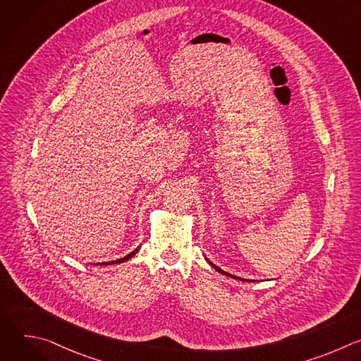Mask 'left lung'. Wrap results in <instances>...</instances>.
Returning a JSON list of instances; mask_svg holds the SVG:
<instances>
[{"label": "left lung", "mask_w": 361, "mask_h": 361, "mask_svg": "<svg viewBox=\"0 0 361 361\" xmlns=\"http://www.w3.org/2000/svg\"><path fill=\"white\" fill-rule=\"evenodd\" d=\"M210 264H212V266H213V267H214V269H216V270H217V271H219V273H221V274H224V276H228V277H233V279H237V280H240V277H235V276H233V274H228V273H226V271H223V270H221V269H219V267H217V266H214V264H213V263H210Z\"/></svg>", "instance_id": "left-lung-1"}]
</instances>
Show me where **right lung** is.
<instances>
[{
  "label": "right lung",
  "mask_w": 361,
  "mask_h": 361,
  "mask_svg": "<svg viewBox=\"0 0 361 361\" xmlns=\"http://www.w3.org/2000/svg\"><path fill=\"white\" fill-rule=\"evenodd\" d=\"M137 251H138V250H135V251L130 252L128 255H126V257H124V259H120V260H116V262H109V263H106V264H116V263H124V262H127L128 259H131V257H133V255H134V254H135Z\"/></svg>",
  "instance_id": "right-lung-1"
}]
</instances>
